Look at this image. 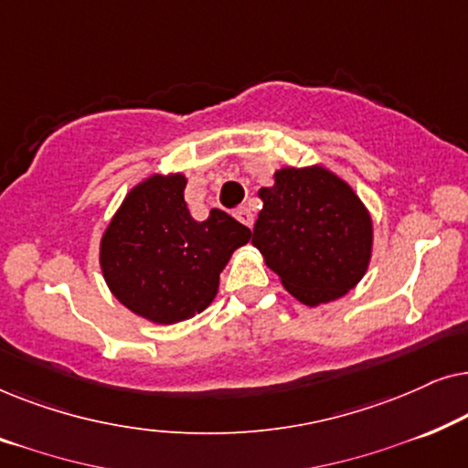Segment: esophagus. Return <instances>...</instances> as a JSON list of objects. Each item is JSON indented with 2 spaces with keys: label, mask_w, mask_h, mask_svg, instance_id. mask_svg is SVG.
I'll return each instance as SVG.
<instances>
[{
  "label": "esophagus",
  "mask_w": 468,
  "mask_h": 468,
  "mask_svg": "<svg viewBox=\"0 0 468 468\" xmlns=\"http://www.w3.org/2000/svg\"><path fill=\"white\" fill-rule=\"evenodd\" d=\"M234 217L236 219H239L242 226H247V228H253V213L251 210H249L247 207H240V208H236L234 210Z\"/></svg>",
  "instance_id": "esophagus-1"
}]
</instances>
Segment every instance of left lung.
<instances>
[{
	"mask_svg": "<svg viewBox=\"0 0 468 468\" xmlns=\"http://www.w3.org/2000/svg\"><path fill=\"white\" fill-rule=\"evenodd\" d=\"M253 228V247L306 306L341 298L360 283L373 255V219L356 191L324 165L281 168Z\"/></svg>",
	"mask_w": 468,
	"mask_h": 468,
	"instance_id": "obj_1",
	"label": "left lung"
}]
</instances>
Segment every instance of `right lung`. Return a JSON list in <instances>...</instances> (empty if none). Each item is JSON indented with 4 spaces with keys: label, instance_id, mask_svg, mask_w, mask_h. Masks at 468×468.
Returning <instances> with one entry per match:
<instances>
[{
    "label": "right lung",
    "instance_id": "add662e5",
    "mask_svg": "<svg viewBox=\"0 0 468 468\" xmlns=\"http://www.w3.org/2000/svg\"><path fill=\"white\" fill-rule=\"evenodd\" d=\"M185 185L181 172L144 178L101 234L100 266L108 290L153 324H176L207 309L232 253L251 239V229L219 208L196 221Z\"/></svg>",
    "mask_w": 468,
    "mask_h": 468
}]
</instances>
